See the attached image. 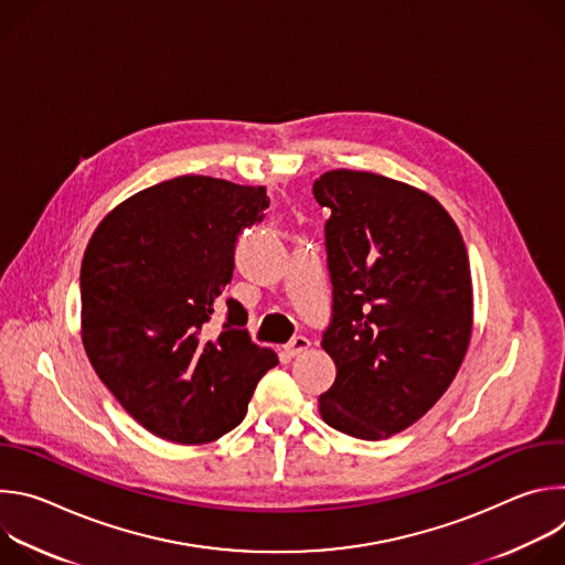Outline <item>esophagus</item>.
<instances>
[{"instance_id":"34e87169","label":"esophagus","mask_w":565,"mask_h":565,"mask_svg":"<svg viewBox=\"0 0 565 565\" xmlns=\"http://www.w3.org/2000/svg\"><path fill=\"white\" fill-rule=\"evenodd\" d=\"M284 349H286V353H288L290 358H297L299 353H303V351L310 349V340H306L303 335H297V338H292Z\"/></svg>"}]
</instances>
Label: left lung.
Instances as JSON below:
<instances>
[{
  "instance_id": "8db88e82",
  "label": "left lung",
  "mask_w": 565,
  "mask_h": 565,
  "mask_svg": "<svg viewBox=\"0 0 565 565\" xmlns=\"http://www.w3.org/2000/svg\"><path fill=\"white\" fill-rule=\"evenodd\" d=\"M331 207L333 319L321 338L338 369L319 395L324 423L382 440L420 420L454 382L473 327L465 241L427 192L373 172L321 174Z\"/></svg>"
}]
</instances>
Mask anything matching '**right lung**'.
Returning <instances> with one entry per match:
<instances>
[{
    "mask_svg": "<svg viewBox=\"0 0 565 565\" xmlns=\"http://www.w3.org/2000/svg\"><path fill=\"white\" fill-rule=\"evenodd\" d=\"M268 205L262 185L188 174L129 196L89 238L79 268L87 358L122 409L158 438H221L279 364L250 340L238 301H225L218 333L210 329L236 236Z\"/></svg>",
    "mask_w": 565,
    "mask_h": 565,
    "instance_id": "right-lung-1",
    "label": "right lung"
}]
</instances>
